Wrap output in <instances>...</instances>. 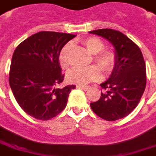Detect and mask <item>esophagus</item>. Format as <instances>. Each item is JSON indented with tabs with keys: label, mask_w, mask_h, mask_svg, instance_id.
<instances>
[{
	"label": "esophagus",
	"mask_w": 156,
	"mask_h": 156,
	"mask_svg": "<svg viewBox=\"0 0 156 156\" xmlns=\"http://www.w3.org/2000/svg\"><path fill=\"white\" fill-rule=\"evenodd\" d=\"M77 87L78 88H81L82 90H88L90 89V87L89 86H83V85H78L77 86Z\"/></svg>",
	"instance_id": "1"
}]
</instances>
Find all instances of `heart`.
<instances>
[{
  "mask_svg": "<svg viewBox=\"0 0 156 156\" xmlns=\"http://www.w3.org/2000/svg\"><path fill=\"white\" fill-rule=\"evenodd\" d=\"M83 45L87 50L94 54L93 61L98 65L90 66L85 68H74L67 74V78L69 82L76 84L85 85L93 81L99 80L102 74L101 70L109 74L113 69L115 63V54L111 50H104V44L98 37H89L82 40ZM70 49V44H66L59 54V62L61 66L66 68L69 64L68 54Z\"/></svg>",
  "mask_w": 156,
  "mask_h": 156,
  "instance_id": "heart-1",
  "label": "heart"
}]
</instances>
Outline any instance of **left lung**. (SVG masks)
Here are the masks:
<instances>
[{
    "instance_id": "1",
    "label": "left lung",
    "mask_w": 156,
    "mask_h": 156,
    "mask_svg": "<svg viewBox=\"0 0 156 156\" xmlns=\"http://www.w3.org/2000/svg\"><path fill=\"white\" fill-rule=\"evenodd\" d=\"M107 39L115 48V63L110 78L100 84L104 90L90 107L107 121L126 117L137 107L146 87V66L142 52L135 42L122 33L111 29L93 30Z\"/></svg>"
}]
</instances>
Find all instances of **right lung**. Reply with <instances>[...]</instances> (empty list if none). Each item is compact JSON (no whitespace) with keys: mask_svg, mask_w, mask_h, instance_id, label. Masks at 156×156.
Segmentation results:
<instances>
[{"mask_svg":"<svg viewBox=\"0 0 156 156\" xmlns=\"http://www.w3.org/2000/svg\"><path fill=\"white\" fill-rule=\"evenodd\" d=\"M76 35L37 33L25 39L12 54L9 86L25 113L39 120H49L66 107L74 85L55 87L64 80L59 63L63 46Z\"/></svg>","mask_w":156,"mask_h":156,"instance_id":"right-lung-1","label":"right lung"}]
</instances>
